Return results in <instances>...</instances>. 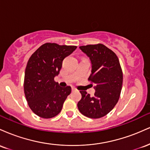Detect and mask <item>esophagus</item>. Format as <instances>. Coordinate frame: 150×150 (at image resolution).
Here are the masks:
<instances>
[{
    "mask_svg": "<svg viewBox=\"0 0 150 150\" xmlns=\"http://www.w3.org/2000/svg\"><path fill=\"white\" fill-rule=\"evenodd\" d=\"M75 90H76V88L74 87H72V91H75Z\"/></svg>",
    "mask_w": 150,
    "mask_h": 150,
    "instance_id": "1",
    "label": "esophagus"
}]
</instances>
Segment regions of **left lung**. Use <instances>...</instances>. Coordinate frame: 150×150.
Here are the masks:
<instances>
[{
	"label": "left lung",
	"mask_w": 150,
	"mask_h": 150,
	"mask_svg": "<svg viewBox=\"0 0 150 150\" xmlns=\"http://www.w3.org/2000/svg\"><path fill=\"white\" fill-rule=\"evenodd\" d=\"M92 63V73L88 80L94 85L95 93L90 97L86 91H80L82 98L77 103L79 111L90 118H99L108 114L119 99L123 72L116 53L104 44L80 46Z\"/></svg>",
	"instance_id": "left-lung-1"
}]
</instances>
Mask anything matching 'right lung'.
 I'll list each match as a JSON object with an SVG mask.
<instances>
[{"label": "right lung", "instance_id": "right-lung-1", "mask_svg": "<svg viewBox=\"0 0 150 150\" xmlns=\"http://www.w3.org/2000/svg\"><path fill=\"white\" fill-rule=\"evenodd\" d=\"M76 46L43 44L31 56L26 66L24 92L29 106L38 116L51 118L61 112L70 86L60 87L54 80L61 69L65 57L76 49Z\"/></svg>", "mask_w": 150, "mask_h": 150}]
</instances>
